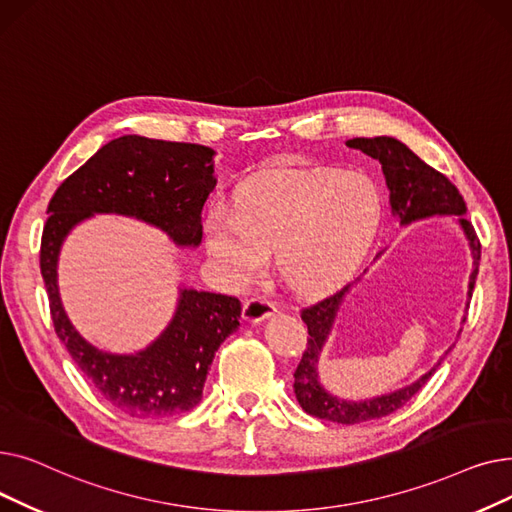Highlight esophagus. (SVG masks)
<instances>
[{"instance_id":"esophagus-1","label":"esophagus","mask_w":512,"mask_h":512,"mask_svg":"<svg viewBox=\"0 0 512 512\" xmlns=\"http://www.w3.org/2000/svg\"><path fill=\"white\" fill-rule=\"evenodd\" d=\"M276 313V303L265 299V297H253L245 303V311H242V317L249 324H259V321L272 317Z\"/></svg>"}]
</instances>
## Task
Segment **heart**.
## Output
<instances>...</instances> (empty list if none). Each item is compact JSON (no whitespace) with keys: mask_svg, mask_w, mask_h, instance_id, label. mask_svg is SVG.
Returning a JSON list of instances; mask_svg holds the SVG:
<instances>
[{"mask_svg":"<svg viewBox=\"0 0 512 512\" xmlns=\"http://www.w3.org/2000/svg\"><path fill=\"white\" fill-rule=\"evenodd\" d=\"M382 220V195L363 174L286 168L251 178L234 207H213L205 247L236 286L257 280L276 251L282 280L297 292L340 284L365 257Z\"/></svg>","mask_w":512,"mask_h":512,"instance_id":"obj_1","label":"heart"}]
</instances>
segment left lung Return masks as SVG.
<instances>
[{
  "mask_svg": "<svg viewBox=\"0 0 512 512\" xmlns=\"http://www.w3.org/2000/svg\"><path fill=\"white\" fill-rule=\"evenodd\" d=\"M346 147L363 151L365 155L380 161L382 172L386 176V184L390 188L392 213L400 220L402 226L413 224L417 220L432 218V215H456V222H459L473 255V270L469 276V290H467V297L471 299L475 278L479 272L481 245L471 222L465 218L467 205L459 193V188H456L444 174H440L432 166H427L423 159H419L405 143H400L398 139L359 137V139L346 141ZM380 255L382 253H378V257ZM348 290H351V284H346L344 288L328 294V297L301 311V319L307 324L309 338H307L303 359L297 371H294V394H297L299 405L303 407L305 413L317 419H326L342 425H355V423L386 417L398 411L400 407H405L407 402L427 384V380L432 378L438 365L444 361V357L438 361V365H434L427 373H423L417 382L382 396H373L367 400H344L330 394L324 386L319 384L317 363H319L321 348H324L332 332L340 303L344 301ZM452 346L448 348L446 355L452 351Z\"/></svg>",
  "mask_w": 512,
  "mask_h": 512,
  "instance_id": "left-lung-1",
  "label": "left lung"
}]
</instances>
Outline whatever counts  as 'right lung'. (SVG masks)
<instances>
[{
  "instance_id": "add662e5",
  "label": "right lung",
  "mask_w": 512,
  "mask_h": 512,
  "mask_svg": "<svg viewBox=\"0 0 512 512\" xmlns=\"http://www.w3.org/2000/svg\"><path fill=\"white\" fill-rule=\"evenodd\" d=\"M215 151L126 134L103 145L51 197L41 236V276L58 338L93 388L118 411L164 419L197 407L220 344L238 330L236 297L180 288L168 328L145 351L112 355L80 336L62 307L58 257L68 232L93 213H120L164 230L178 247H199L203 207L215 188Z\"/></svg>"
}]
</instances>
